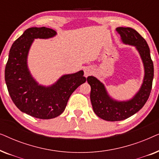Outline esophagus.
Wrapping results in <instances>:
<instances>
[{
  "mask_svg": "<svg viewBox=\"0 0 159 159\" xmlns=\"http://www.w3.org/2000/svg\"><path fill=\"white\" fill-rule=\"evenodd\" d=\"M93 72V69L92 67L87 66L84 69V77H88V76L92 75Z\"/></svg>",
  "mask_w": 159,
  "mask_h": 159,
  "instance_id": "34e87169",
  "label": "esophagus"
}]
</instances>
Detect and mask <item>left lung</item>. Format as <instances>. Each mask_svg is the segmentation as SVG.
Wrapping results in <instances>:
<instances>
[{
  "label": "left lung",
  "mask_w": 159,
  "mask_h": 159,
  "mask_svg": "<svg viewBox=\"0 0 159 159\" xmlns=\"http://www.w3.org/2000/svg\"><path fill=\"white\" fill-rule=\"evenodd\" d=\"M116 30L122 43L134 46L138 51L144 68V77L138 92L126 101L112 98L104 84L96 77L89 76L87 78L91 87L90 101L95 114L101 119L110 121L124 120L139 111L148 99L153 79V64L145 39L132 28L119 27Z\"/></svg>",
  "instance_id": "left-lung-1"
}]
</instances>
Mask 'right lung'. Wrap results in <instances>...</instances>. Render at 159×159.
Wrapping results in <instances>:
<instances>
[{
	"label": "right lung",
	"mask_w": 159,
	"mask_h": 159,
	"mask_svg": "<svg viewBox=\"0 0 159 159\" xmlns=\"http://www.w3.org/2000/svg\"><path fill=\"white\" fill-rule=\"evenodd\" d=\"M55 30L31 27L14 41L5 69V81L14 103L21 111L41 119L57 117L64 112L72 93L86 82L84 71L64 75L51 85L33 77L27 64L29 51L35 39L54 38Z\"/></svg>",
	"instance_id": "obj_1"
}]
</instances>
